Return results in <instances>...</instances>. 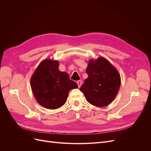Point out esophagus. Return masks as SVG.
<instances>
[{
    "label": "esophagus",
    "mask_w": 151,
    "mask_h": 151,
    "mask_svg": "<svg viewBox=\"0 0 151 151\" xmlns=\"http://www.w3.org/2000/svg\"><path fill=\"white\" fill-rule=\"evenodd\" d=\"M77 85H78L79 88H80V87H81V85H82V81H81V80L77 81Z\"/></svg>",
    "instance_id": "obj_1"
}]
</instances>
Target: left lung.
Returning <instances> with one entry per match:
<instances>
[{
  "instance_id": "1",
  "label": "left lung",
  "mask_w": 151,
  "mask_h": 151,
  "mask_svg": "<svg viewBox=\"0 0 151 151\" xmlns=\"http://www.w3.org/2000/svg\"><path fill=\"white\" fill-rule=\"evenodd\" d=\"M86 72L88 77L80 90L90 104L104 107L116 97L121 84V78L116 68L107 59L101 57L90 59Z\"/></svg>"
}]
</instances>
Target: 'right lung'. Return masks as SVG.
I'll list each match as a JSON object with an SVG mask.
<instances>
[{"label": "right lung", "mask_w": 151, "mask_h": 151, "mask_svg": "<svg viewBox=\"0 0 151 151\" xmlns=\"http://www.w3.org/2000/svg\"><path fill=\"white\" fill-rule=\"evenodd\" d=\"M57 60L45 59L31 77V88L36 100L47 109H55L62 106L69 91L78 88L67 72L59 70Z\"/></svg>", "instance_id": "1"}]
</instances>
